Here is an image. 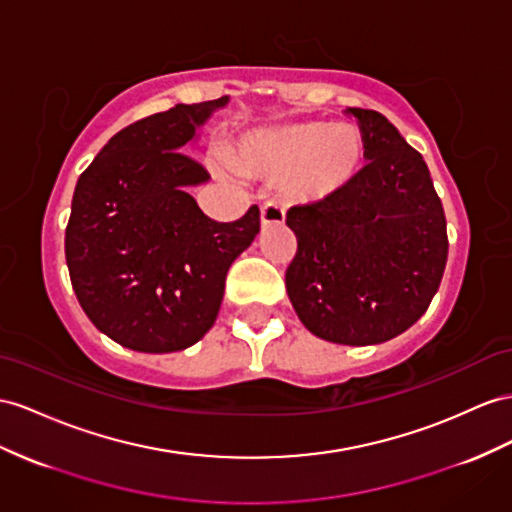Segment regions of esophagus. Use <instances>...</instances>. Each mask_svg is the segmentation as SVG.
Returning a JSON list of instances; mask_svg holds the SVG:
<instances>
[{
    "instance_id": "esophagus-1",
    "label": "esophagus",
    "mask_w": 512,
    "mask_h": 512,
    "mask_svg": "<svg viewBox=\"0 0 512 512\" xmlns=\"http://www.w3.org/2000/svg\"><path fill=\"white\" fill-rule=\"evenodd\" d=\"M259 222H261V229H266L270 225H283L285 222V212L279 205H264L261 207V214H259Z\"/></svg>"
}]
</instances>
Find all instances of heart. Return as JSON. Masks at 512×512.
<instances>
[{
  "instance_id": "1",
  "label": "heart",
  "mask_w": 512,
  "mask_h": 512,
  "mask_svg": "<svg viewBox=\"0 0 512 512\" xmlns=\"http://www.w3.org/2000/svg\"><path fill=\"white\" fill-rule=\"evenodd\" d=\"M246 177L287 181L296 201L318 205L344 192L363 164V140L352 125L285 123L244 134L225 151Z\"/></svg>"
}]
</instances>
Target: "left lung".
<instances>
[{"mask_svg":"<svg viewBox=\"0 0 512 512\" xmlns=\"http://www.w3.org/2000/svg\"><path fill=\"white\" fill-rule=\"evenodd\" d=\"M368 160L335 199L296 205L285 272L300 322L333 344L372 346L424 316L448 261L441 199L424 157L374 110L348 108Z\"/></svg>","mask_w":512,"mask_h":512,"instance_id":"8db88e82","label":"left lung"}]
</instances>
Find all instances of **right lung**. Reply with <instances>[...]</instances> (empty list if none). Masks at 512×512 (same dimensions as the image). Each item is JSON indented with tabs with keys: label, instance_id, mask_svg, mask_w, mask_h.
<instances>
[{
	"label": "right lung",
	"instance_id": "add662e5",
	"mask_svg": "<svg viewBox=\"0 0 512 512\" xmlns=\"http://www.w3.org/2000/svg\"><path fill=\"white\" fill-rule=\"evenodd\" d=\"M229 97L170 108L121 129L77 179L64 253L77 300L129 350H186L212 329L225 279L259 233L253 205L207 218L192 186L209 179L186 144Z\"/></svg>",
	"mask_w": 512,
	"mask_h": 512
}]
</instances>
